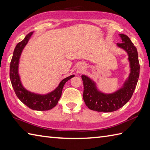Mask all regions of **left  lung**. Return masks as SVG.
Segmentation results:
<instances>
[{"mask_svg": "<svg viewBox=\"0 0 150 150\" xmlns=\"http://www.w3.org/2000/svg\"><path fill=\"white\" fill-rule=\"evenodd\" d=\"M121 43L117 46L128 54L131 72L122 88L112 94H104L97 89L96 84L85 75L81 76L83 83V98L85 104L93 111L109 112L117 111L123 107L132 96L139 78L140 65L138 52L130 39L126 35L120 34Z\"/></svg>", "mask_w": 150, "mask_h": 150, "instance_id": "1", "label": "left lung"}]
</instances>
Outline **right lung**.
I'll list each match as a JSON object with an SVG mask.
<instances>
[{"label": "right lung", "mask_w": 150, "mask_h": 150, "mask_svg": "<svg viewBox=\"0 0 150 150\" xmlns=\"http://www.w3.org/2000/svg\"><path fill=\"white\" fill-rule=\"evenodd\" d=\"M32 33L33 32L29 33L25 37V38L22 41L19 42L15 48L10 67V80L17 96L24 104L33 110L47 111V110L52 109L57 105L58 101L62 96L64 85L70 79L74 77V75H71L63 79L56 89L52 92L45 94V95L33 93L25 89L20 80L19 72H18V67H19V62L21 53L30 38H31Z\"/></svg>", "instance_id": "obj_1"}]
</instances>
